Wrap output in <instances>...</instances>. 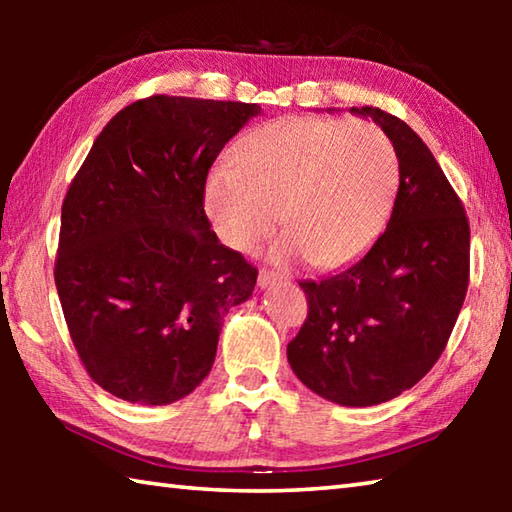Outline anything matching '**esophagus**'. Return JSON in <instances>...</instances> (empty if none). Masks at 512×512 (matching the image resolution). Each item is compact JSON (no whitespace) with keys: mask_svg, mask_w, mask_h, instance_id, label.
Segmentation results:
<instances>
[{"mask_svg":"<svg viewBox=\"0 0 512 512\" xmlns=\"http://www.w3.org/2000/svg\"><path fill=\"white\" fill-rule=\"evenodd\" d=\"M284 282V277L280 273H273V271H259V277H257V284L259 289H268L273 287V284H280Z\"/></svg>","mask_w":512,"mask_h":512,"instance_id":"obj_1","label":"esophagus"}]
</instances>
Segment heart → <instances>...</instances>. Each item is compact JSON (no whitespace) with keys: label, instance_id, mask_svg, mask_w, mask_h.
I'll return each mask as SVG.
<instances>
[{"label":"heart","instance_id":"b5f03b06","mask_svg":"<svg viewBox=\"0 0 512 512\" xmlns=\"http://www.w3.org/2000/svg\"><path fill=\"white\" fill-rule=\"evenodd\" d=\"M237 167H214L203 207L225 246L250 250L280 219L277 264L309 257L336 268L366 253L384 228L400 162L381 128L363 121L282 117L241 137Z\"/></svg>","mask_w":512,"mask_h":512}]
</instances>
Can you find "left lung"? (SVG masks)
<instances>
[{
    "instance_id": "left-lung-1",
    "label": "left lung",
    "mask_w": 512,
    "mask_h": 512,
    "mask_svg": "<svg viewBox=\"0 0 512 512\" xmlns=\"http://www.w3.org/2000/svg\"><path fill=\"white\" fill-rule=\"evenodd\" d=\"M400 160L393 214L359 262L300 282L309 314L287 357L309 391L341 406L393 400L443 354L470 280V223L456 192L413 128L363 106Z\"/></svg>"
}]
</instances>
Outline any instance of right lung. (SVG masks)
Returning <instances> with one entry per match:
<instances>
[{"mask_svg":"<svg viewBox=\"0 0 512 512\" xmlns=\"http://www.w3.org/2000/svg\"><path fill=\"white\" fill-rule=\"evenodd\" d=\"M257 103L155 97L94 140L60 214L56 289L85 370L131 404L183 400L210 375L223 318L257 268L203 210L216 155Z\"/></svg>","mask_w":512,"mask_h":512,"instance_id":"add662e5","label":"right lung"}]
</instances>
